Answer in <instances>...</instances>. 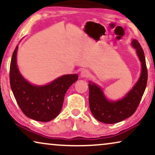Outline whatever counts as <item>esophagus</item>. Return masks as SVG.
<instances>
[{
    "mask_svg": "<svg viewBox=\"0 0 155 155\" xmlns=\"http://www.w3.org/2000/svg\"><path fill=\"white\" fill-rule=\"evenodd\" d=\"M80 76L82 78H88L90 76V72L87 70H82L80 73Z\"/></svg>",
    "mask_w": 155,
    "mask_h": 155,
    "instance_id": "1",
    "label": "esophagus"
}]
</instances>
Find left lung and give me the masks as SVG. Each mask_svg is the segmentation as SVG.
Wrapping results in <instances>:
<instances>
[{
	"label": "left lung",
	"mask_w": 155,
	"mask_h": 155,
	"mask_svg": "<svg viewBox=\"0 0 155 155\" xmlns=\"http://www.w3.org/2000/svg\"><path fill=\"white\" fill-rule=\"evenodd\" d=\"M131 45L135 48L141 63V73L138 80L124 98L117 101L107 99L100 87L89 82V104L90 111L99 121L116 124L130 117L136 111L145 92L147 82V70L145 54L137 40L133 39Z\"/></svg>",
	"instance_id": "left-lung-1"
}]
</instances>
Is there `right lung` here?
I'll list each match as a JSON object with an SVG mask.
<instances>
[{"label":"right lung","mask_w":155,"mask_h":155,"mask_svg":"<svg viewBox=\"0 0 155 155\" xmlns=\"http://www.w3.org/2000/svg\"><path fill=\"white\" fill-rule=\"evenodd\" d=\"M16 46L10 67V87L25 116L41 122L50 121L61 111L65 93L78 79V74L64 75L46 85L31 84L21 75L17 65Z\"/></svg>","instance_id":"obj_1"}]
</instances>
